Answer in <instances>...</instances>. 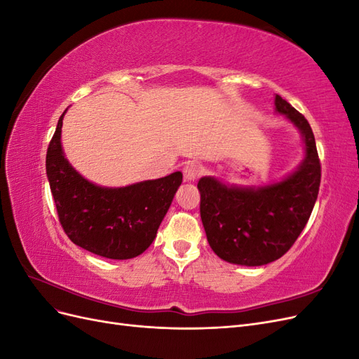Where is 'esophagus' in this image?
Wrapping results in <instances>:
<instances>
[{
	"label": "esophagus",
	"instance_id": "34e87169",
	"mask_svg": "<svg viewBox=\"0 0 359 359\" xmlns=\"http://www.w3.org/2000/svg\"><path fill=\"white\" fill-rule=\"evenodd\" d=\"M182 172H184V177H186V180L191 181L194 178H198L202 173V165L196 160H189L186 165H184Z\"/></svg>",
	"mask_w": 359,
	"mask_h": 359
}]
</instances>
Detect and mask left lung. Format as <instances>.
<instances>
[{
    "label": "left lung",
    "instance_id": "1",
    "mask_svg": "<svg viewBox=\"0 0 359 359\" xmlns=\"http://www.w3.org/2000/svg\"><path fill=\"white\" fill-rule=\"evenodd\" d=\"M277 112L295 124L306 142V160L289 178L264 189H232L201 178V219L214 253L247 266L280 259L306 227L320 186V160L313 130L302 114L276 95Z\"/></svg>",
    "mask_w": 359,
    "mask_h": 359
}]
</instances>
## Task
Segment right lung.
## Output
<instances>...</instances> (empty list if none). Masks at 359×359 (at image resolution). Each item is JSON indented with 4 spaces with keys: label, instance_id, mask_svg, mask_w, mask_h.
Segmentation results:
<instances>
[{
    "label": "right lung",
    "instance_id": "obj_1",
    "mask_svg": "<svg viewBox=\"0 0 359 359\" xmlns=\"http://www.w3.org/2000/svg\"><path fill=\"white\" fill-rule=\"evenodd\" d=\"M64 114L46 154V173L61 227L72 243L94 255L107 259L139 256L154 241L182 173L121 189L94 186L64 158L60 140Z\"/></svg>",
    "mask_w": 359,
    "mask_h": 359
}]
</instances>
